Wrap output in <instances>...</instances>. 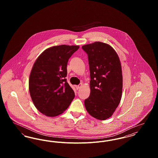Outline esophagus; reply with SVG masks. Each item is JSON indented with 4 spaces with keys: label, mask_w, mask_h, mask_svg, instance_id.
Instances as JSON below:
<instances>
[{
    "label": "esophagus",
    "mask_w": 158,
    "mask_h": 158,
    "mask_svg": "<svg viewBox=\"0 0 158 158\" xmlns=\"http://www.w3.org/2000/svg\"><path fill=\"white\" fill-rule=\"evenodd\" d=\"M75 87L76 89H80L82 87V84H80L79 85H76V86H75Z\"/></svg>",
    "instance_id": "obj_1"
}]
</instances>
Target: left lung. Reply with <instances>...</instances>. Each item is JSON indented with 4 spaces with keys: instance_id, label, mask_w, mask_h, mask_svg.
<instances>
[{
    "instance_id": "left-lung-1",
    "label": "left lung",
    "mask_w": 158,
    "mask_h": 158,
    "mask_svg": "<svg viewBox=\"0 0 158 158\" xmlns=\"http://www.w3.org/2000/svg\"><path fill=\"white\" fill-rule=\"evenodd\" d=\"M90 70V95L84 104L93 117L105 120L112 116L120 102L123 75L119 57L111 45L96 41L83 45Z\"/></svg>"
}]
</instances>
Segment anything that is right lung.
<instances>
[{
  "label": "right lung",
  "instance_id": "add662e5",
  "mask_svg": "<svg viewBox=\"0 0 158 158\" xmlns=\"http://www.w3.org/2000/svg\"><path fill=\"white\" fill-rule=\"evenodd\" d=\"M79 45H60L45 50L35 60L31 71L29 90L40 113L55 117L63 113L75 98L66 81L67 64Z\"/></svg>",
  "mask_w": 158,
  "mask_h": 158
}]
</instances>
